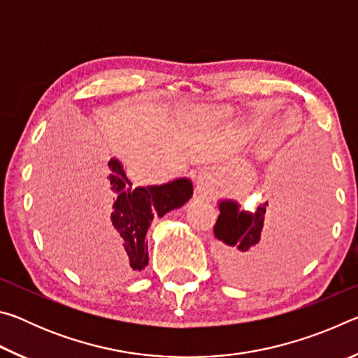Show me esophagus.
<instances>
[{"mask_svg":"<svg viewBox=\"0 0 358 358\" xmlns=\"http://www.w3.org/2000/svg\"><path fill=\"white\" fill-rule=\"evenodd\" d=\"M213 187V180L208 172H201L197 177V191L199 192H210Z\"/></svg>","mask_w":358,"mask_h":358,"instance_id":"obj_1","label":"esophagus"}]
</instances>
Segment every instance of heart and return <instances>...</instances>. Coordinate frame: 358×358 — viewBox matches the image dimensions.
Returning <instances> with one entry per match:
<instances>
[{
    "label": "heart",
    "mask_w": 358,
    "mask_h": 358,
    "mask_svg": "<svg viewBox=\"0 0 358 358\" xmlns=\"http://www.w3.org/2000/svg\"><path fill=\"white\" fill-rule=\"evenodd\" d=\"M227 110H216V112H211L210 115H208V121H220V120H222V118H226L227 117Z\"/></svg>",
    "instance_id": "heart-1"
}]
</instances>
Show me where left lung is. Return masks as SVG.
<instances>
[{
	"label": "left lung",
	"mask_w": 358,
	"mask_h": 358,
	"mask_svg": "<svg viewBox=\"0 0 358 358\" xmlns=\"http://www.w3.org/2000/svg\"><path fill=\"white\" fill-rule=\"evenodd\" d=\"M278 185L286 183L278 180ZM284 187H278L273 203H260L254 213L240 210L235 201H220V216L213 230L215 237L226 246L230 265L245 264L254 257L280 256L300 243L306 226L305 205L295 196L292 199V192L286 193Z\"/></svg>",
	"instance_id": "1"
}]
</instances>
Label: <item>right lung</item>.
Returning <instances> with one entry per match:
<instances>
[{
    "label": "right lung",
    "mask_w": 358,
    "mask_h": 358,
    "mask_svg": "<svg viewBox=\"0 0 358 358\" xmlns=\"http://www.w3.org/2000/svg\"><path fill=\"white\" fill-rule=\"evenodd\" d=\"M104 186L113 197L110 237L120 248L128 266L141 271L148 265L147 232L155 217L183 207L192 197L189 178H177L166 185L132 187L118 159L106 164Z\"/></svg>",
    "instance_id": "right-lung-1"
}]
</instances>
